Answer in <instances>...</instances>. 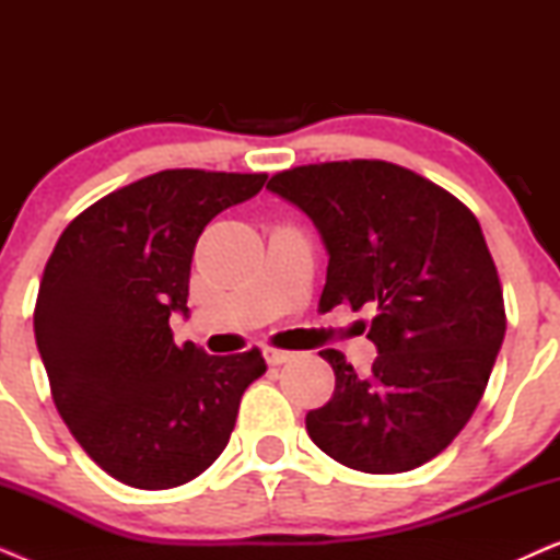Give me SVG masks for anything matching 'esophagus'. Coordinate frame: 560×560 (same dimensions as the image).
Instances as JSON below:
<instances>
[{"instance_id": "34e87169", "label": "esophagus", "mask_w": 560, "mask_h": 560, "mask_svg": "<svg viewBox=\"0 0 560 560\" xmlns=\"http://www.w3.org/2000/svg\"><path fill=\"white\" fill-rule=\"evenodd\" d=\"M262 351H265V359H267V364H272V366H280V364H285L288 359L293 357V351H285V349H275V347H265Z\"/></svg>"}]
</instances>
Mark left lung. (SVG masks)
I'll list each match as a JSON object with an SVG mask.
<instances>
[{
  "instance_id": "8db88e82",
  "label": "left lung",
  "mask_w": 560,
  "mask_h": 560,
  "mask_svg": "<svg viewBox=\"0 0 560 560\" xmlns=\"http://www.w3.org/2000/svg\"><path fill=\"white\" fill-rule=\"evenodd\" d=\"M267 188L316 224L328 252L320 308L372 305L370 377L324 349L336 389L305 416L311 441L366 474L431 462L469 423L502 347L500 275L474 213L385 160L290 167Z\"/></svg>"
}]
</instances>
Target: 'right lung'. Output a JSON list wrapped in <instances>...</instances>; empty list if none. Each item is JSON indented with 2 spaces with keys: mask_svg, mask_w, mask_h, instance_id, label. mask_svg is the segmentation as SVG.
<instances>
[{
  "mask_svg": "<svg viewBox=\"0 0 560 560\" xmlns=\"http://www.w3.org/2000/svg\"><path fill=\"white\" fill-rule=\"evenodd\" d=\"M265 173L160 171L79 213L45 265L35 341L52 402L81 448L121 485L171 489L217 462L240 400L267 364L259 349L209 357L175 347L188 316L196 242Z\"/></svg>",
  "mask_w": 560,
  "mask_h": 560,
  "instance_id": "right-lung-1",
  "label": "right lung"
}]
</instances>
